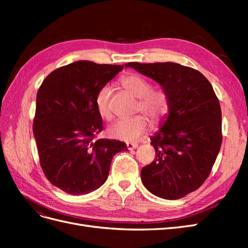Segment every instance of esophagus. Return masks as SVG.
Instances as JSON below:
<instances>
[{
	"mask_svg": "<svg viewBox=\"0 0 248 248\" xmlns=\"http://www.w3.org/2000/svg\"><path fill=\"white\" fill-rule=\"evenodd\" d=\"M139 146V144H137V142H127L126 144V147L128 150H133V149H137Z\"/></svg>",
	"mask_w": 248,
	"mask_h": 248,
	"instance_id": "1",
	"label": "esophagus"
}]
</instances>
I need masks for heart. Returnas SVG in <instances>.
<instances>
[{"label":"heart","mask_w":248,"mask_h":248,"mask_svg":"<svg viewBox=\"0 0 248 248\" xmlns=\"http://www.w3.org/2000/svg\"><path fill=\"white\" fill-rule=\"evenodd\" d=\"M123 88L139 98L137 111L145 114L155 125L159 124L166 118L170 109L168 94L162 90H153L151 82L138 74H127L121 78ZM111 89L108 85L101 87L95 96V106L101 118L111 119L109 106ZM149 128L148 120L145 116L137 115L131 118L121 119L108 128L109 137L124 141L138 140Z\"/></svg>","instance_id":"heart-1"}]
</instances>
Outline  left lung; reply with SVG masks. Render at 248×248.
I'll use <instances>...</instances> for the list:
<instances>
[{"instance_id":"8db88e82","label":"left lung","mask_w":248,"mask_h":248,"mask_svg":"<svg viewBox=\"0 0 248 248\" xmlns=\"http://www.w3.org/2000/svg\"><path fill=\"white\" fill-rule=\"evenodd\" d=\"M154 79L169 96L170 115L151 139L154 160L140 170L146 188L177 200L206 181L222 141L219 100L202 74L177 63H127Z\"/></svg>"}]
</instances>
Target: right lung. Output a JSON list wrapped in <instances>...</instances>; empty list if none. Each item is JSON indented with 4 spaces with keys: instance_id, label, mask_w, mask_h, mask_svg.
Returning <instances> with one entry per match:
<instances>
[{
    "instance_id": "add662e5",
    "label": "right lung",
    "mask_w": 248,
    "mask_h": 248,
    "mask_svg": "<svg viewBox=\"0 0 248 248\" xmlns=\"http://www.w3.org/2000/svg\"><path fill=\"white\" fill-rule=\"evenodd\" d=\"M123 67L74 62L50 72L37 92L33 132L40 167L48 181L67 193L99 188L112 157L127 150L120 140L96 139L103 129L96 93Z\"/></svg>"
}]
</instances>
